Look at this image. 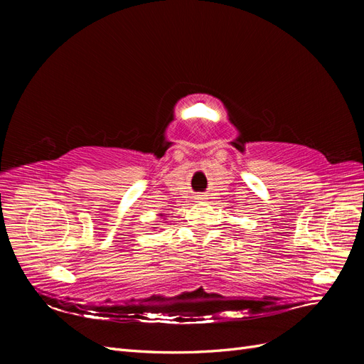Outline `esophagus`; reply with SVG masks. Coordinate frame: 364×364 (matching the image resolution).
I'll list each match as a JSON object with an SVG mask.
<instances>
[{"label":"esophagus","mask_w":364,"mask_h":364,"mask_svg":"<svg viewBox=\"0 0 364 364\" xmlns=\"http://www.w3.org/2000/svg\"><path fill=\"white\" fill-rule=\"evenodd\" d=\"M197 199H199V200H202V199H206V197H202V196H200V197H197Z\"/></svg>","instance_id":"1"}]
</instances>
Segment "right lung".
<instances>
[{"label": "right lung", "instance_id": "right-lung-1", "mask_svg": "<svg viewBox=\"0 0 364 364\" xmlns=\"http://www.w3.org/2000/svg\"><path fill=\"white\" fill-rule=\"evenodd\" d=\"M158 215H159V218H162V217H164V214H158ZM155 229H156V228H155Z\"/></svg>", "mask_w": 364, "mask_h": 364}]
</instances>
